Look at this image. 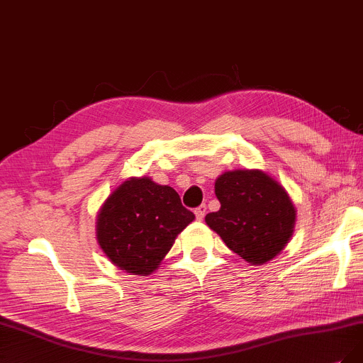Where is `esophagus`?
I'll list each match as a JSON object with an SVG mask.
<instances>
[{
    "instance_id": "34e87169",
    "label": "esophagus",
    "mask_w": 363,
    "mask_h": 363,
    "mask_svg": "<svg viewBox=\"0 0 363 363\" xmlns=\"http://www.w3.org/2000/svg\"><path fill=\"white\" fill-rule=\"evenodd\" d=\"M194 213H196V218L199 221H202L205 218V216H206V205H200L199 208H196Z\"/></svg>"
}]
</instances>
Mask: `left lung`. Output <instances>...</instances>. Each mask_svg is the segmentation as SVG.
I'll return each mask as SVG.
<instances>
[{
    "label": "left lung",
    "instance_id": "8db88e82",
    "mask_svg": "<svg viewBox=\"0 0 363 363\" xmlns=\"http://www.w3.org/2000/svg\"><path fill=\"white\" fill-rule=\"evenodd\" d=\"M221 208L205 217L238 256L264 264L284 250L294 232L296 209L287 191L259 169L224 172L216 181Z\"/></svg>",
    "mask_w": 363,
    "mask_h": 363
}]
</instances>
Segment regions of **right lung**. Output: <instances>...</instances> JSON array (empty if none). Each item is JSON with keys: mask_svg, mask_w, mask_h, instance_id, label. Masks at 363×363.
<instances>
[{"mask_svg": "<svg viewBox=\"0 0 363 363\" xmlns=\"http://www.w3.org/2000/svg\"><path fill=\"white\" fill-rule=\"evenodd\" d=\"M194 220L179 194L151 178H128L97 216V240L109 260L130 275L157 271L177 236Z\"/></svg>", "mask_w": 363, "mask_h": 363, "instance_id": "right-lung-1", "label": "right lung"}]
</instances>
